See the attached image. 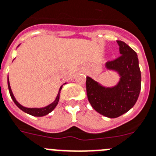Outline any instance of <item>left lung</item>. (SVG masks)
Segmentation results:
<instances>
[{
    "mask_svg": "<svg viewBox=\"0 0 156 156\" xmlns=\"http://www.w3.org/2000/svg\"><path fill=\"white\" fill-rule=\"evenodd\" d=\"M119 57L107 62L105 67L117 72L120 79L117 85L106 87L87 77V93L90 103L97 112L114 119L131 110L137 101L141 90V72L137 54L128 45L117 41Z\"/></svg>",
    "mask_w": 156,
    "mask_h": 156,
    "instance_id": "left-lung-1",
    "label": "left lung"
}]
</instances>
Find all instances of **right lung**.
I'll return each instance as SVG.
<instances>
[{"label":"right lung","mask_w":156,"mask_h":156,"mask_svg":"<svg viewBox=\"0 0 156 156\" xmlns=\"http://www.w3.org/2000/svg\"><path fill=\"white\" fill-rule=\"evenodd\" d=\"M62 86L60 87V89H59V91H58V95H57L56 98H55V100H54V102H52V103H50V104L48 105V106H46V107H41V108H28V107H23L22 105L20 104V103H19V102L16 100V98H15L14 95H13V94H12V92L11 87H10L9 81V76H8L9 90L10 96H11V98H12V101L14 102V103L16 105V106H17V107H18V108L21 109V111H23L24 112L29 114V115H30L36 116V117H41V116H45V115H48L49 113H50L52 111H54V108H55L57 105H58V101H59V97H60V91H61V90H62Z\"/></svg>","instance_id":"obj_1"}]
</instances>
